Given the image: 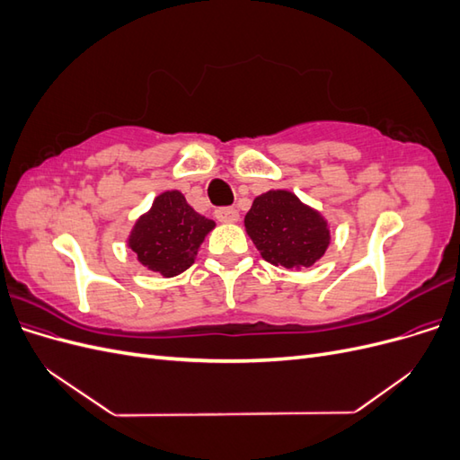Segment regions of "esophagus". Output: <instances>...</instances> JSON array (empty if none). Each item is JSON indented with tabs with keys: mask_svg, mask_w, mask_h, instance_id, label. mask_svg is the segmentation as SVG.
<instances>
[{
	"mask_svg": "<svg viewBox=\"0 0 460 460\" xmlns=\"http://www.w3.org/2000/svg\"><path fill=\"white\" fill-rule=\"evenodd\" d=\"M215 217L220 222H226V225H230V222H238L240 220V213L235 211V208H232V207H220V208H217Z\"/></svg>",
	"mask_w": 460,
	"mask_h": 460,
	"instance_id": "1",
	"label": "esophagus"
}]
</instances>
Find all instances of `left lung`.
I'll use <instances>...</instances> for the list:
<instances>
[{
	"label": "left lung",
	"mask_w": 460,
	"mask_h": 460,
	"mask_svg": "<svg viewBox=\"0 0 460 460\" xmlns=\"http://www.w3.org/2000/svg\"><path fill=\"white\" fill-rule=\"evenodd\" d=\"M243 225L261 257L288 270L313 267L332 240L323 213L289 190H269L257 196Z\"/></svg>",
	"instance_id": "1"
}]
</instances>
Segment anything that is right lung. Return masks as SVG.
Returning a JSON list of instances; mask_svg holds the SVG:
<instances>
[{
  "label": "right lung",
  "mask_w": 460,
  "mask_h": 460,
  "mask_svg": "<svg viewBox=\"0 0 460 460\" xmlns=\"http://www.w3.org/2000/svg\"><path fill=\"white\" fill-rule=\"evenodd\" d=\"M215 226V220L193 211L182 191L166 190L136 218L127 245L144 267L172 278L196 262L201 243Z\"/></svg>",
  "instance_id": "obj_1"
}]
</instances>
